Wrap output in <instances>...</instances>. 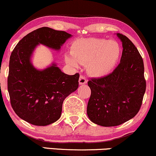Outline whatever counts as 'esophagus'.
Masks as SVG:
<instances>
[{
    "label": "esophagus",
    "instance_id": "obj_1",
    "mask_svg": "<svg viewBox=\"0 0 156 156\" xmlns=\"http://www.w3.org/2000/svg\"><path fill=\"white\" fill-rule=\"evenodd\" d=\"M87 79H86L83 75H80V79H79V83H80V85H84V84L87 83Z\"/></svg>",
    "mask_w": 156,
    "mask_h": 156
}]
</instances>
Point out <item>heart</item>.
Masks as SVG:
<instances>
[{"label":"heart","instance_id":"obj_1","mask_svg":"<svg viewBox=\"0 0 156 156\" xmlns=\"http://www.w3.org/2000/svg\"><path fill=\"white\" fill-rule=\"evenodd\" d=\"M121 49L114 40L89 38L73 42L71 54L66 55V62L74 68L87 64V70L93 76H104L114 69L120 56Z\"/></svg>","mask_w":156,"mask_h":156}]
</instances>
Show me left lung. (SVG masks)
I'll return each mask as SVG.
<instances>
[{
	"instance_id": "1",
	"label": "left lung",
	"mask_w": 156,
	"mask_h": 156,
	"mask_svg": "<svg viewBox=\"0 0 156 156\" xmlns=\"http://www.w3.org/2000/svg\"><path fill=\"white\" fill-rule=\"evenodd\" d=\"M122 44L120 63L112 72L91 78L87 114L93 122L110 127L124 123L140 111L146 90L144 63L129 38L117 34Z\"/></svg>"
}]
</instances>
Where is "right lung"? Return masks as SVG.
<instances>
[{
  "instance_id": "add662e5",
  "label": "right lung",
  "mask_w": 156,
  "mask_h": 156,
  "mask_svg": "<svg viewBox=\"0 0 156 156\" xmlns=\"http://www.w3.org/2000/svg\"><path fill=\"white\" fill-rule=\"evenodd\" d=\"M71 36L65 31L43 27L26 35L13 49L7 80L11 105L29 123L44 126L57 121L64 99L78 88V73L68 75L55 63L39 71L30 63L38 44L58 50Z\"/></svg>"
}]
</instances>
